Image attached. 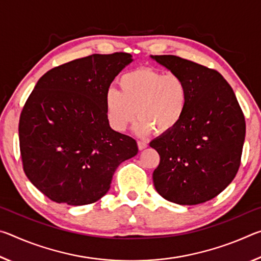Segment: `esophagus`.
<instances>
[{"instance_id":"1","label":"esophagus","mask_w":261,"mask_h":261,"mask_svg":"<svg viewBox=\"0 0 261 261\" xmlns=\"http://www.w3.org/2000/svg\"><path fill=\"white\" fill-rule=\"evenodd\" d=\"M137 144H138V148L140 149V151H141V149H145V148L147 147V143H146V141L138 140V141H137Z\"/></svg>"}]
</instances>
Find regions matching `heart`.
<instances>
[{
	"instance_id": "heart-1",
	"label": "heart",
	"mask_w": 261,
	"mask_h": 261,
	"mask_svg": "<svg viewBox=\"0 0 261 261\" xmlns=\"http://www.w3.org/2000/svg\"><path fill=\"white\" fill-rule=\"evenodd\" d=\"M121 91L109 88L105 109L109 124L124 131L137 116L135 132L145 136L155 130L165 135L178 126L189 102L188 86L177 74H165L153 68H139L123 73L118 79Z\"/></svg>"
}]
</instances>
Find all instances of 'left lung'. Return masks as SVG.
Segmentation results:
<instances>
[{
	"mask_svg": "<svg viewBox=\"0 0 261 261\" xmlns=\"http://www.w3.org/2000/svg\"><path fill=\"white\" fill-rule=\"evenodd\" d=\"M151 57L183 78L189 92L178 126L149 143L160 155L154 187L168 201L201 204L235 178L245 139L244 115L231 86L216 70L175 55Z\"/></svg>",
	"mask_w": 261,
	"mask_h": 261,
	"instance_id": "1",
	"label": "left lung"
}]
</instances>
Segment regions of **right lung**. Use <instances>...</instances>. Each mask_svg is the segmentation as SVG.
<instances>
[{
    "mask_svg": "<svg viewBox=\"0 0 261 261\" xmlns=\"http://www.w3.org/2000/svg\"><path fill=\"white\" fill-rule=\"evenodd\" d=\"M127 53L93 54L49 70L39 79L19 118V146L28 178L59 204L82 206L108 192L134 138L114 131L105 95L130 64Z\"/></svg>",
    "mask_w": 261,
    "mask_h": 261,
    "instance_id": "right-lung-1",
    "label": "right lung"
}]
</instances>
